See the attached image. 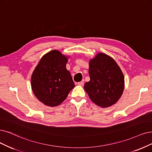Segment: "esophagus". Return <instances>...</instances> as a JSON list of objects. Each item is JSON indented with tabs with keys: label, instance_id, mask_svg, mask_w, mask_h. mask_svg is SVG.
Instances as JSON below:
<instances>
[{
	"label": "esophagus",
	"instance_id": "esophagus-1",
	"mask_svg": "<svg viewBox=\"0 0 152 152\" xmlns=\"http://www.w3.org/2000/svg\"><path fill=\"white\" fill-rule=\"evenodd\" d=\"M84 83H85V81H84V80H82L81 81L77 83V85H80V86H83L84 85Z\"/></svg>",
	"mask_w": 152,
	"mask_h": 152
}]
</instances>
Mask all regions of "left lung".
Instances as JSON below:
<instances>
[{"instance_id":"left-lung-1","label":"left lung","mask_w":152,"mask_h":152,"mask_svg":"<svg viewBox=\"0 0 152 152\" xmlns=\"http://www.w3.org/2000/svg\"><path fill=\"white\" fill-rule=\"evenodd\" d=\"M90 81L85 84V90L96 105L107 108L115 104L124 91V75L116 61L104 53H98L89 60Z\"/></svg>"}]
</instances>
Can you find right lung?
<instances>
[{
  "label": "right lung",
  "instance_id": "obj_1",
  "mask_svg": "<svg viewBox=\"0 0 152 152\" xmlns=\"http://www.w3.org/2000/svg\"><path fill=\"white\" fill-rule=\"evenodd\" d=\"M69 57L58 50H50L42 56L34 70L31 76L32 91L45 105L50 107L59 105L75 86L66 66Z\"/></svg>",
  "mask_w": 152,
  "mask_h": 152
}]
</instances>
